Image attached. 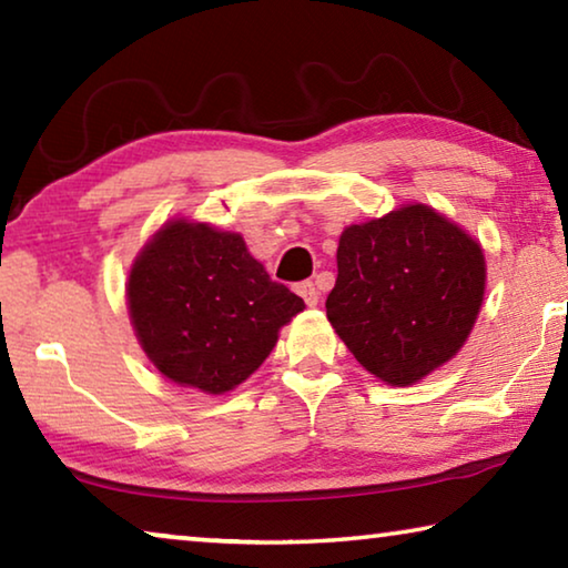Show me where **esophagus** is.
I'll list each match as a JSON object with an SVG mask.
<instances>
[{"instance_id": "esophagus-1", "label": "esophagus", "mask_w": 568, "mask_h": 568, "mask_svg": "<svg viewBox=\"0 0 568 568\" xmlns=\"http://www.w3.org/2000/svg\"><path fill=\"white\" fill-rule=\"evenodd\" d=\"M295 293L303 297L305 301V305H318V301H321V293H318V287H315V283H311V281H303V283H297L295 285Z\"/></svg>"}]
</instances>
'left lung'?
Instances as JSON below:
<instances>
[{"label": "left lung", "mask_w": 568, "mask_h": 568, "mask_svg": "<svg viewBox=\"0 0 568 568\" xmlns=\"http://www.w3.org/2000/svg\"><path fill=\"white\" fill-rule=\"evenodd\" d=\"M484 291L478 240L413 203L343 230L325 311L365 371L388 386H413L464 348Z\"/></svg>", "instance_id": "obj_1"}]
</instances>
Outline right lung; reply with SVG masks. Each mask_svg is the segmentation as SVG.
I'll list each match as a JSON object with an SVG mask.
<instances>
[{
    "label": "right lung",
    "mask_w": 568,
    "mask_h": 568,
    "mask_svg": "<svg viewBox=\"0 0 568 568\" xmlns=\"http://www.w3.org/2000/svg\"><path fill=\"white\" fill-rule=\"evenodd\" d=\"M303 307L247 253L243 235L185 217L148 240L128 277L130 323L150 363L210 396L253 376Z\"/></svg>",
    "instance_id": "right-lung-1"
}]
</instances>
